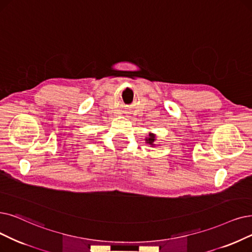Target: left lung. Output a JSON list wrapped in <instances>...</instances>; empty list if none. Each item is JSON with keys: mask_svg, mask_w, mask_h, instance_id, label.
I'll list each match as a JSON object with an SVG mask.
<instances>
[{"mask_svg": "<svg viewBox=\"0 0 252 252\" xmlns=\"http://www.w3.org/2000/svg\"><path fill=\"white\" fill-rule=\"evenodd\" d=\"M147 140V143L148 144H150V145H152L153 146V143H154V140H155V135L154 134H149V137L146 139Z\"/></svg>", "mask_w": 252, "mask_h": 252, "instance_id": "1", "label": "left lung"}]
</instances>
